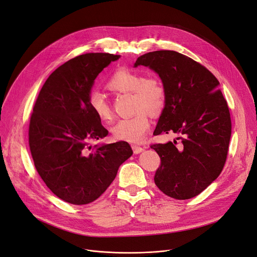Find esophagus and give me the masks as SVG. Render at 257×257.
Segmentation results:
<instances>
[{
  "mask_svg": "<svg viewBox=\"0 0 257 257\" xmlns=\"http://www.w3.org/2000/svg\"><path fill=\"white\" fill-rule=\"evenodd\" d=\"M132 149H133L134 154H139V153H141V152L144 151L145 148H144V147H141V146H139V145H133V146H132Z\"/></svg>",
  "mask_w": 257,
  "mask_h": 257,
  "instance_id": "esophagus-1",
  "label": "esophagus"
}]
</instances>
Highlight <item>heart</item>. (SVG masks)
I'll list each match as a JSON object with an SVG mask.
<instances>
[{"label":"heart","instance_id":"b5f03b06","mask_svg":"<svg viewBox=\"0 0 257 257\" xmlns=\"http://www.w3.org/2000/svg\"><path fill=\"white\" fill-rule=\"evenodd\" d=\"M107 88L118 93L133 94L136 114L119 119L112 128V136L117 141L140 143L145 139L150 127L149 111L158 114L166 105V88L157 77H145L142 73L126 67H119L108 79ZM87 104L91 112L101 120L112 117L111 108L105 97L98 91L88 94Z\"/></svg>","mask_w":257,"mask_h":257}]
</instances>
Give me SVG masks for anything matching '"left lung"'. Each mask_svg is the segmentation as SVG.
Segmentation results:
<instances>
[{
    "mask_svg": "<svg viewBox=\"0 0 257 257\" xmlns=\"http://www.w3.org/2000/svg\"><path fill=\"white\" fill-rule=\"evenodd\" d=\"M149 66L166 88V105L154 136L174 132L177 142L151 145L160 157L154 181L167 196H198L219 177L228 154L231 118L219 81L204 65L175 51L140 56L134 66Z\"/></svg>",
    "mask_w": 257,
    "mask_h": 257,
    "instance_id": "8db88e82",
    "label": "left lung"
}]
</instances>
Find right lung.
I'll return each instance as SVG.
<instances>
[{
	"label": "right lung",
	"instance_id": "obj_1",
	"mask_svg": "<svg viewBox=\"0 0 257 257\" xmlns=\"http://www.w3.org/2000/svg\"><path fill=\"white\" fill-rule=\"evenodd\" d=\"M119 55L87 53L54 71L40 89L29 124L34 166L51 192L67 203L97 200L132 155L128 143L90 146L108 131L89 109L94 79Z\"/></svg>",
	"mask_w": 257,
	"mask_h": 257
}]
</instances>
